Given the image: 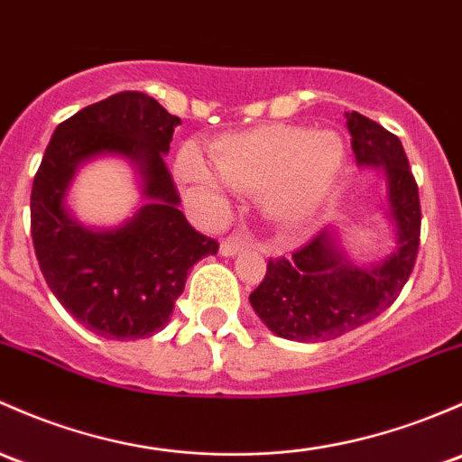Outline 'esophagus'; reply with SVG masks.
Masks as SVG:
<instances>
[{
  "mask_svg": "<svg viewBox=\"0 0 462 462\" xmlns=\"http://www.w3.org/2000/svg\"><path fill=\"white\" fill-rule=\"evenodd\" d=\"M247 241L241 239V236H230V239L221 241V247H218V252H221V256H226V259H230V256H236L239 252L247 250Z\"/></svg>",
  "mask_w": 462,
  "mask_h": 462,
  "instance_id": "obj_1",
  "label": "esophagus"
}]
</instances>
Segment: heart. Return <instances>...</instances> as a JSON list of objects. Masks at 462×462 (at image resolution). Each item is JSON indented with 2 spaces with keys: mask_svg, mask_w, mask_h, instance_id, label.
Listing matches in <instances>:
<instances>
[{
  "mask_svg": "<svg viewBox=\"0 0 462 462\" xmlns=\"http://www.w3.org/2000/svg\"><path fill=\"white\" fill-rule=\"evenodd\" d=\"M212 170L194 148H183L174 174L186 186L218 199L227 186L256 194L270 226L292 232L308 226L341 179L347 145L334 130L272 124L226 134L210 150Z\"/></svg>",
  "mask_w": 462,
  "mask_h": 462,
  "instance_id": "b5f03b06",
  "label": "heart"
}]
</instances>
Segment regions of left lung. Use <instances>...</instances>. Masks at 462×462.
<instances>
[{"mask_svg": "<svg viewBox=\"0 0 462 462\" xmlns=\"http://www.w3.org/2000/svg\"><path fill=\"white\" fill-rule=\"evenodd\" d=\"M346 116L358 168L383 174L394 245L383 259L358 263L341 245L337 227H325L288 259H272L250 305L270 332L290 341H332L370 323L394 303L416 263L420 201L402 143L367 116Z\"/></svg>", "mask_w": 462, "mask_h": 462, "instance_id": "obj_1", "label": "left lung"}]
</instances>
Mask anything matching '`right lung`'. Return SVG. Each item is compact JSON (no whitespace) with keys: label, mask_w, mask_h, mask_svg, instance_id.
Segmentation results:
<instances>
[{"label":"right lung","mask_w":462,"mask_h":462,"mask_svg":"<svg viewBox=\"0 0 462 462\" xmlns=\"http://www.w3.org/2000/svg\"><path fill=\"white\" fill-rule=\"evenodd\" d=\"M179 124L152 97L116 92L57 125L32 181L31 230L43 279L72 317L110 341L166 328L192 265L218 250L179 210L166 168ZM101 156L133 162L140 188L134 217L110 228L86 226L67 206L79 170Z\"/></svg>","instance_id":"right-lung-1"}]
</instances>
